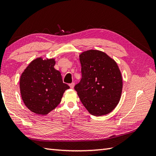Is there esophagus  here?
I'll return each instance as SVG.
<instances>
[{"label":"esophagus","instance_id":"1","mask_svg":"<svg viewBox=\"0 0 156 156\" xmlns=\"http://www.w3.org/2000/svg\"><path fill=\"white\" fill-rule=\"evenodd\" d=\"M74 85H75L74 82H72V83L69 84V87H70V88H74Z\"/></svg>","mask_w":156,"mask_h":156}]
</instances>
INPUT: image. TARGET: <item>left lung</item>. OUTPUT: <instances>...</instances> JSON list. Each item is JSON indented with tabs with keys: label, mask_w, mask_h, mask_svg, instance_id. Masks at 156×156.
<instances>
[{
	"label": "left lung",
	"mask_w": 156,
	"mask_h": 156,
	"mask_svg": "<svg viewBox=\"0 0 156 156\" xmlns=\"http://www.w3.org/2000/svg\"><path fill=\"white\" fill-rule=\"evenodd\" d=\"M82 79L74 89L92 115L108 114L121 98L122 80L117 63L105 52L90 50L80 55Z\"/></svg>",
	"instance_id": "8db88e82"
}]
</instances>
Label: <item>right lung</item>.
I'll list each match as a JSON object with an SVG mask.
<instances>
[{
  "label": "right lung",
  "instance_id": "add662e5",
  "mask_svg": "<svg viewBox=\"0 0 156 156\" xmlns=\"http://www.w3.org/2000/svg\"><path fill=\"white\" fill-rule=\"evenodd\" d=\"M55 59L38 58L22 73L20 91L29 110L45 115L60 103L63 94L69 87L62 81L61 73L54 68Z\"/></svg>",
  "mask_w": 156,
  "mask_h": 156
}]
</instances>
